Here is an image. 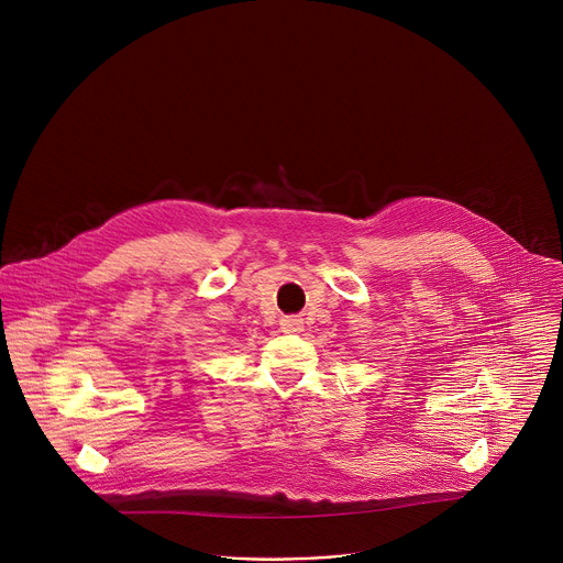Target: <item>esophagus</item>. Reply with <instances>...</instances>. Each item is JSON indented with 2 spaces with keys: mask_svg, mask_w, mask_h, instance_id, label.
Segmentation results:
<instances>
[{
  "mask_svg": "<svg viewBox=\"0 0 563 563\" xmlns=\"http://www.w3.org/2000/svg\"><path fill=\"white\" fill-rule=\"evenodd\" d=\"M283 330H285V332H291V334L302 332V318H298V316H287V318H283Z\"/></svg>",
  "mask_w": 563,
  "mask_h": 563,
  "instance_id": "esophagus-1",
  "label": "esophagus"
}]
</instances>
